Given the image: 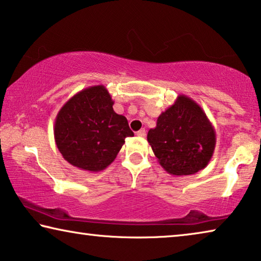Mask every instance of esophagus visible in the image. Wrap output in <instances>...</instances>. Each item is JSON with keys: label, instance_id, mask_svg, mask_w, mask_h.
<instances>
[{"label": "esophagus", "instance_id": "1", "mask_svg": "<svg viewBox=\"0 0 261 261\" xmlns=\"http://www.w3.org/2000/svg\"><path fill=\"white\" fill-rule=\"evenodd\" d=\"M137 136H139V137H145L146 136V131L145 129H141L138 132H137Z\"/></svg>", "mask_w": 261, "mask_h": 261}]
</instances>
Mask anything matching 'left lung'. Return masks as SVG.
Segmentation results:
<instances>
[{"label": "left lung", "instance_id": "obj_1", "mask_svg": "<svg viewBox=\"0 0 261 261\" xmlns=\"http://www.w3.org/2000/svg\"><path fill=\"white\" fill-rule=\"evenodd\" d=\"M158 163L173 176H189L205 169L216 147V131L199 104L179 95L159 115L147 132Z\"/></svg>", "mask_w": 261, "mask_h": 261}]
</instances>
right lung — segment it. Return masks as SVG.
Listing matches in <instances>:
<instances>
[{
  "label": "right lung",
  "mask_w": 261,
  "mask_h": 261,
  "mask_svg": "<svg viewBox=\"0 0 261 261\" xmlns=\"http://www.w3.org/2000/svg\"><path fill=\"white\" fill-rule=\"evenodd\" d=\"M114 100L104 85H93L73 95L58 111L54 125L57 149L69 164L98 172L107 169L132 137L127 119L114 111Z\"/></svg>",
  "instance_id": "1"
}]
</instances>
